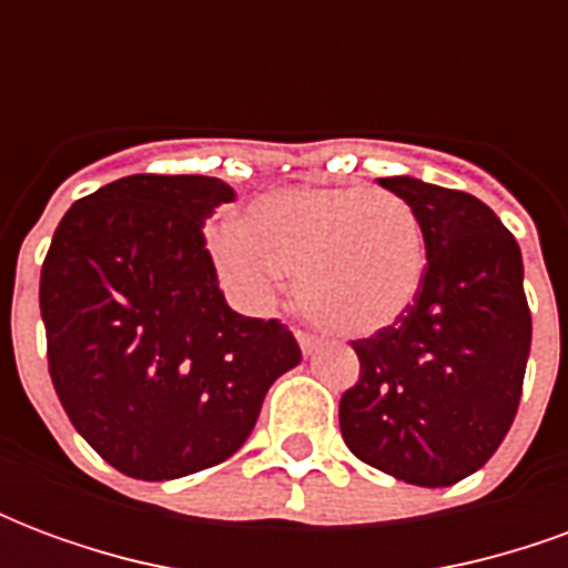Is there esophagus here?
<instances>
[{
  "label": "esophagus",
  "instance_id": "esophagus-1",
  "mask_svg": "<svg viewBox=\"0 0 568 568\" xmlns=\"http://www.w3.org/2000/svg\"><path fill=\"white\" fill-rule=\"evenodd\" d=\"M297 344H301V353H304V356H313V349L320 346V337H313L310 332H297Z\"/></svg>",
  "mask_w": 568,
  "mask_h": 568
}]
</instances>
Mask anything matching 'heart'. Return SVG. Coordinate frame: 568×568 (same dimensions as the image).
Instances as JSON below:
<instances>
[{"label": "heart", "mask_w": 568, "mask_h": 568, "mask_svg": "<svg viewBox=\"0 0 568 568\" xmlns=\"http://www.w3.org/2000/svg\"><path fill=\"white\" fill-rule=\"evenodd\" d=\"M215 271L246 310H267L295 273L304 316L344 337L402 320L426 276V234L393 191L295 185L252 200L210 240Z\"/></svg>", "instance_id": "1"}]
</instances>
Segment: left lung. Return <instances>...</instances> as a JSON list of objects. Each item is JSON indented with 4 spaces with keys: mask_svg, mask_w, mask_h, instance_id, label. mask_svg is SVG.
<instances>
[{
    "mask_svg": "<svg viewBox=\"0 0 568 568\" xmlns=\"http://www.w3.org/2000/svg\"><path fill=\"white\" fill-rule=\"evenodd\" d=\"M381 185L419 215L428 264L405 316L353 341L362 368L341 398V432L362 463L450 487L499 450L520 405L532 344L524 258L471 194L414 175Z\"/></svg>",
    "mask_w": 568,
    "mask_h": 568,
    "instance_id": "8db88e82",
    "label": "left lung"
}]
</instances>
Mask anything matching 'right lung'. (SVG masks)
Listing matches in <instances>:
<instances>
[{"label":"right lung","mask_w":568,"mask_h":568,"mask_svg":"<svg viewBox=\"0 0 568 568\" xmlns=\"http://www.w3.org/2000/svg\"><path fill=\"white\" fill-rule=\"evenodd\" d=\"M234 187L212 175H124L57 224L39 307L48 371L79 435L136 480L234 456L276 377L301 362L280 320L227 307L203 224Z\"/></svg>","instance_id":"obj_1"}]
</instances>
